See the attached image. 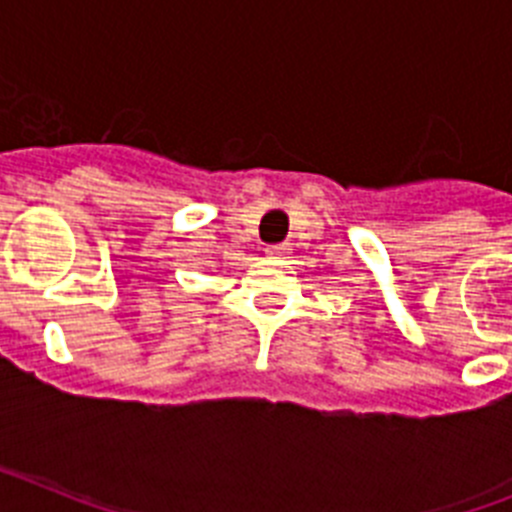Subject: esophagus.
Instances as JSON below:
<instances>
[{
  "label": "esophagus",
  "instance_id": "esophagus-1",
  "mask_svg": "<svg viewBox=\"0 0 512 512\" xmlns=\"http://www.w3.org/2000/svg\"><path fill=\"white\" fill-rule=\"evenodd\" d=\"M284 253H287L284 246H266V256H269V259H282Z\"/></svg>",
  "mask_w": 512,
  "mask_h": 512
}]
</instances>
